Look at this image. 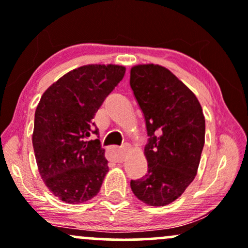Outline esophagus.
<instances>
[{
    "label": "esophagus",
    "mask_w": 248,
    "mask_h": 248,
    "mask_svg": "<svg viewBox=\"0 0 248 248\" xmlns=\"http://www.w3.org/2000/svg\"><path fill=\"white\" fill-rule=\"evenodd\" d=\"M127 148H115V149L112 150V160L119 163V162H122L124 160V155H126Z\"/></svg>",
    "instance_id": "obj_1"
}]
</instances>
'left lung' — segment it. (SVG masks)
Returning <instances> with one entry per match:
<instances>
[{"instance_id": "8db88e82", "label": "left lung", "mask_w": 248, "mask_h": 248, "mask_svg": "<svg viewBox=\"0 0 248 248\" xmlns=\"http://www.w3.org/2000/svg\"><path fill=\"white\" fill-rule=\"evenodd\" d=\"M130 87L146 120L148 172L130 181L134 195L150 206H164L195 178L205 142V119L198 99L160 65H136Z\"/></svg>"}]
</instances>
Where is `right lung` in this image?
Masks as SVG:
<instances>
[{
    "instance_id": "add662e5",
    "label": "right lung",
    "mask_w": 248,
    "mask_h": 248,
    "mask_svg": "<svg viewBox=\"0 0 248 248\" xmlns=\"http://www.w3.org/2000/svg\"><path fill=\"white\" fill-rule=\"evenodd\" d=\"M126 67L85 65L70 71L42 95L36 108L32 146L45 186L70 204L98 195L108 171L105 149L93 122L108 94L124 78Z\"/></svg>"
}]
</instances>
